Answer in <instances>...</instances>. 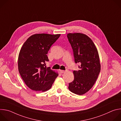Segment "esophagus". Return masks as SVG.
<instances>
[{
    "label": "esophagus",
    "instance_id": "obj_1",
    "mask_svg": "<svg viewBox=\"0 0 121 121\" xmlns=\"http://www.w3.org/2000/svg\"><path fill=\"white\" fill-rule=\"evenodd\" d=\"M66 71H67L66 70H60V72L61 73H65Z\"/></svg>",
    "mask_w": 121,
    "mask_h": 121
}]
</instances>
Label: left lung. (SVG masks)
I'll use <instances>...</instances> for the list:
<instances>
[{
	"mask_svg": "<svg viewBox=\"0 0 121 121\" xmlns=\"http://www.w3.org/2000/svg\"><path fill=\"white\" fill-rule=\"evenodd\" d=\"M68 41L72 48L75 62L79 63V70L74 71V80L69 83L72 92L83 95L90 91L95 84L100 71L97 49L92 40L81 33H68Z\"/></svg>",
	"mask_w": 121,
	"mask_h": 121,
	"instance_id": "obj_1",
	"label": "left lung"
}]
</instances>
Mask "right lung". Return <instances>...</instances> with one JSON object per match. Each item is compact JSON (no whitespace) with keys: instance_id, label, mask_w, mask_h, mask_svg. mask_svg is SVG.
<instances>
[{"instance_id":"add662e5","label":"right lung","mask_w":121,"mask_h":121,"mask_svg":"<svg viewBox=\"0 0 121 121\" xmlns=\"http://www.w3.org/2000/svg\"><path fill=\"white\" fill-rule=\"evenodd\" d=\"M60 34H35L22 45L18 57L19 73L26 85L36 91H45L52 86L58 74L46 67L47 54Z\"/></svg>"}]
</instances>
